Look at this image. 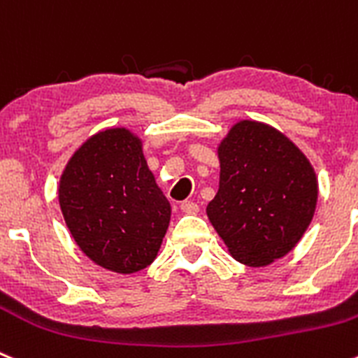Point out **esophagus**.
I'll return each instance as SVG.
<instances>
[{"label": "esophagus", "instance_id": "1", "mask_svg": "<svg viewBox=\"0 0 358 358\" xmlns=\"http://www.w3.org/2000/svg\"><path fill=\"white\" fill-rule=\"evenodd\" d=\"M180 208H182L183 213H189V215H194V213L199 212L198 203L194 201H183L182 205H180Z\"/></svg>", "mask_w": 358, "mask_h": 358}]
</instances>
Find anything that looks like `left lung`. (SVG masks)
<instances>
[{
  "label": "left lung",
  "mask_w": 358,
  "mask_h": 358,
  "mask_svg": "<svg viewBox=\"0 0 358 358\" xmlns=\"http://www.w3.org/2000/svg\"><path fill=\"white\" fill-rule=\"evenodd\" d=\"M219 190L206 215L236 262L266 266L282 258L309 228L318 178L285 134L242 120L217 146Z\"/></svg>",
  "instance_id": "1"
}]
</instances>
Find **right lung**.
<instances>
[{
	"label": "right lung",
	"instance_id": "add662e5",
	"mask_svg": "<svg viewBox=\"0 0 358 358\" xmlns=\"http://www.w3.org/2000/svg\"><path fill=\"white\" fill-rule=\"evenodd\" d=\"M58 199L79 249L116 273L152 265L171 219L143 141L125 127L100 130L73 152L59 178Z\"/></svg>",
	"mask_w": 358,
	"mask_h": 358
}]
</instances>
